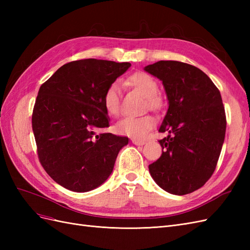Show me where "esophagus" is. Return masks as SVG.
<instances>
[{"label": "esophagus", "mask_w": 250, "mask_h": 250, "mask_svg": "<svg viewBox=\"0 0 250 250\" xmlns=\"http://www.w3.org/2000/svg\"><path fill=\"white\" fill-rule=\"evenodd\" d=\"M131 142L134 144V145L137 146H143L145 145V141H142V140H137V139H131Z\"/></svg>", "instance_id": "obj_1"}]
</instances>
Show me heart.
<instances>
[{
  "mask_svg": "<svg viewBox=\"0 0 250 250\" xmlns=\"http://www.w3.org/2000/svg\"><path fill=\"white\" fill-rule=\"evenodd\" d=\"M128 84L145 96V106L151 110L158 111L163 107V99L157 95L158 84L151 75L138 72L127 79ZM103 105L109 116L118 117L121 111L120 88L117 82H112L103 95ZM154 119L150 115L139 117H125L116 125L118 133L128 135L134 139L145 138L147 133L154 127Z\"/></svg>",
  "mask_w": 250,
  "mask_h": 250,
  "instance_id": "1",
  "label": "heart"
}]
</instances>
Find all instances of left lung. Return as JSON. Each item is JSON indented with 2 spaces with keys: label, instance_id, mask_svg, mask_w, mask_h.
Segmentation results:
<instances>
[{
  "label": "left lung",
  "instance_id": "left-lung-1",
  "mask_svg": "<svg viewBox=\"0 0 250 250\" xmlns=\"http://www.w3.org/2000/svg\"><path fill=\"white\" fill-rule=\"evenodd\" d=\"M145 71L163 81L169 108L160 127L164 151L149 165L163 190L186 195L198 190L213 175L225 138L226 117L220 92L198 67L161 60Z\"/></svg>",
  "mask_w": 250,
  "mask_h": 250
}]
</instances>
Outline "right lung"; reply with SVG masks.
<instances>
[{"instance_id":"add662e5","label":"right lung","mask_w":250,"mask_h":250,"mask_svg":"<svg viewBox=\"0 0 250 250\" xmlns=\"http://www.w3.org/2000/svg\"><path fill=\"white\" fill-rule=\"evenodd\" d=\"M129 62L81 59L63 64L42 84L32 113L39 160L49 176L73 192L101 186L128 138L109 126L103 95Z\"/></svg>"}]
</instances>
